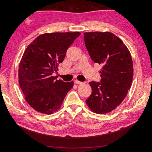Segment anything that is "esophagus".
Segmentation results:
<instances>
[{"mask_svg": "<svg viewBox=\"0 0 152 152\" xmlns=\"http://www.w3.org/2000/svg\"><path fill=\"white\" fill-rule=\"evenodd\" d=\"M74 83H76L77 85H80V84H82V82L78 81V80H75V81H74Z\"/></svg>", "mask_w": 152, "mask_h": 152, "instance_id": "obj_1", "label": "esophagus"}]
</instances>
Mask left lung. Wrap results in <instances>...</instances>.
Here are the masks:
<instances>
[{
    "instance_id": "8db88e82",
    "label": "left lung",
    "mask_w": 152,
    "mask_h": 152,
    "mask_svg": "<svg viewBox=\"0 0 152 152\" xmlns=\"http://www.w3.org/2000/svg\"><path fill=\"white\" fill-rule=\"evenodd\" d=\"M83 35L91 59L102 65L101 82H89L92 93L86 102L96 114H106L121 104L131 88L132 57L122 40L112 33L91 32Z\"/></svg>"
}]
</instances>
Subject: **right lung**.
Masks as SVG:
<instances>
[{
    "instance_id": "1",
    "label": "right lung",
    "mask_w": 152,
    "mask_h": 152,
    "mask_svg": "<svg viewBox=\"0 0 152 152\" xmlns=\"http://www.w3.org/2000/svg\"><path fill=\"white\" fill-rule=\"evenodd\" d=\"M81 34L45 33L28 45L19 63V83L27 103L35 110L51 114L60 108L74 82H64L53 76L66 50Z\"/></svg>"
}]
</instances>
